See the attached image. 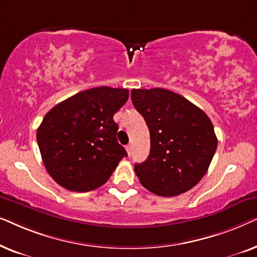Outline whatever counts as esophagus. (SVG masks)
I'll use <instances>...</instances> for the list:
<instances>
[{
    "instance_id": "34e87169",
    "label": "esophagus",
    "mask_w": 257,
    "mask_h": 257,
    "mask_svg": "<svg viewBox=\"0 0 257 257\" xmlns=\"http://www.w3.org/2000/svg\"><path fill=\"white\" fill-rule=\"evenodd\" d=\"M126 151H127V154H128V156H131V154H132V145H131V144H130V145L126 146Z\"/></svg>"
}]
</instances>
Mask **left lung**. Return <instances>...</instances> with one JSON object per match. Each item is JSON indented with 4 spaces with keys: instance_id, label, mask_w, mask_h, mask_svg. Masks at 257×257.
Returning a JSON list of instances; mask_svg holds the SVG:
<instances>
[{
    "instance_id": "left-lung-1",
    "label": "left lung",
    "mask_w": 257,
    "mask_h": 257,
    "mask_svg": "<svg viewBox=\"0 0 257 257\" xmlns=\"http://www.w3.org/2000/svg\"><path fill=\"white\" fill-rule=\"evenodd\" d=\"M131 99L150 130L149 157L135 165L140 184L161 196L189 191L206 174L216 151L208 115L185 97L160 87L133 89Z\"/></svg>"
}]
</instances>
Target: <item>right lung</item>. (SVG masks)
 Segmentation results:
<instances>
[{"mask_svg":"<svg viewBox=\"0 0 257 257\" xmlns=\"http://www.w3.org/2000/svg\"><path fill=\"white\" fill-rule=\"evenodd\" d=\"M128 99L127 89L93 87L63 100L37 130L42 160L50 177L69 191L103 186L127 156L118 143L113 115Z\"/></svg>","mask_w":257,"mask_h":257,"instance_id":"add662e5","label":"right lung"}]
</instances>
